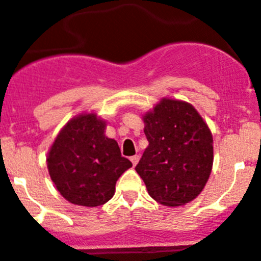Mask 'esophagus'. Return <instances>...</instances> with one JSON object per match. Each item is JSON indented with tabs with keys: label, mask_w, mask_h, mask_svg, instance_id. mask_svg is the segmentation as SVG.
<instances>
[{
	"label": "esophagus",
	"mask_w": 261,
	"mask_h": 261,
	"mask_svg": "<svg viewBox=\"0 0 261 261\" xmlns=\"http://www.w3.org/2000/svg\"><path fill=\"white\" fill-rule=\"evenodd\" d=\"M139 159H140V156H139V155H133V156H131L130 161H131V163H133V166H134V167H135L136 164H138Z\"/></svg>",
	"instance_id": "obj_1"
}]
</instances>
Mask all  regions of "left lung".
<instances>
[{"label": "left lung", "instance_id": "left-lung-1", "mask_svg": "<svg viewBox=\"0 0 261 261\" xmlns=\"http://www.w3.org/2000/svg\"><path fill=\"white\" fill-rule=\"evenodd\" d=\"M148 148L135 167L149 195L167 206L194 200L213 167V136L190 103L163 98L143 116Z\"/></svg>", "mask_w": 261, "mask_h": 261}]
</instances>
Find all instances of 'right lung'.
<instances>
[{"label":"right lung","mask_w":261,"mask_h":261,"mask_svg":"<svg viewBox=\"0 0 261 261\" xmlns=\"http://www.w3.org/2000/svg\"><path fill=\"white\" fill-rule=\"evenodd\" d=\"M105 130V120L93 112L83 113L63 126L48 151L50 179L75 205L92 208L107 203L121 174L133 167Z\"/></svg>","instance_id":"add662e5"}]
</instances>
